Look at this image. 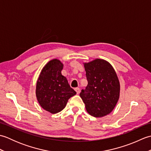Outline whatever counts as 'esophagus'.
<instances>
[{
	"instance_id": "34e87169",
	"label": "esophagus",
	"mask_w": 151,
	"mask_h": 151,
	"mask_svg": "<svg viewBox=\"0 0 151 151\" xmlns=\"http://www.w3.org/2000/svg\"><path fill=\"white\" fill-rule=\"evenodd\" d=\"M75 90L76 92V94H78V95L80 93V92H81V89H80V88H76L75 89Z\"/></svg>"
}]
</instances>
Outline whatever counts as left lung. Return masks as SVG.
I'll list each match as a JSON object with an SVG mask.
<instances>
[{
	"label": "left lung",
	"instance_id": "obj_1",
	"mask_svg": "<svg viewBox=\"0 0 151 151\" xmlns=\"http://www.w3.org/2000/svg\"><path fill=\"white\" fill-rule=\"evenodd\" d=\"M88 84L80 97L89 114L104 117L113 111L120 96V83L114 67L106 60L97 58L84 63Z\"/></svg>",
	"mask_w": 151,
	"mask_h": 151
}]
</instances>
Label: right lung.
I'll return each instance as SVG.
<instances>
[{
  "label": "right lung",
  "mask_w": 151,
  "mask_h": 151,
  "mask_svg": "<svg viewBox=\"0 0 151 151\" xmlns=\"http://www.w3.org/2000/svg\"><path fill=\"white\" fill-rule=\"evenodd\" d=\"M63 64L58 59L47 62L37 78L36 95L41 107L50 114H56L65 107L69 99L76 95L65 76Z\"/></svg>",
  "instance_id": "right-lung-1"
}]
</instances>
